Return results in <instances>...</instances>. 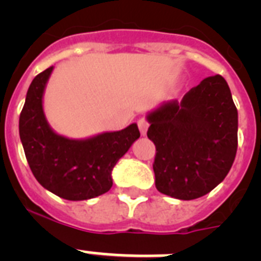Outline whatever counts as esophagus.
Returning a JSON list of instances; mask_svg holds the SVG:
<instances>
[{
  "instance_id": "1",
  "label": "esophagus",
  "mask_w": 261,
  "mask_h": 261,
  "mask_svg": "<svg viewBox=\"0 0 261 261\" xmlns=\"http://www.w3.org/2000/svg\"><path fill=\"white\" fill-rule=\"evenodd\" d=\"M138 128H140V132L142 136L146 135L147 128H149V123H147L146 119H140L138 120Z\"/></svg>"
}]
</instances>
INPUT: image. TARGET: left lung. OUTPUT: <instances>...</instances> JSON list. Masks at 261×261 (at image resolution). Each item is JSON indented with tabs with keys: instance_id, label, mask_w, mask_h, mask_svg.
Returning <instances> with one entry per match:
<instances>
[{
	"instance_id": "obj_1",
	"label": "left lung",
	"mask_w": 261,
	"mask_h": 261,
	"mask_svg": "<svg viewBox=\"0 0 261 261\" xmlns=\"http://www.w3.org/2000/svg\"><path fill=\"white\" fill-rule=\"evenodd\" d=\"M147 137L156 149V190L179 200L199 199L229 174L238 147V111L222 75L205 78L180 102L147 112Z\"/></svg>"
}]
</instances>
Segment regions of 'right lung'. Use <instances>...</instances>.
Wrapping results in <instances>:
<instances>
[{"label":"right lung","instance_id":"1","mask_svg":"<svg viewBox=\"0 0 261 261\" xmlns=\"http://www.w3.org/2000/svg\"><path fill=\"white\" fill-rule=\"evenodd\" d=\"M53 66L32 80L19 116V136L27 162L45 190L70 201L94 199L112 187V170L140 138L137 124L117 132L74 140L50 128L43 96Z\"/></svg>","mask_w":261,"mask_h":261}]
</instances>
